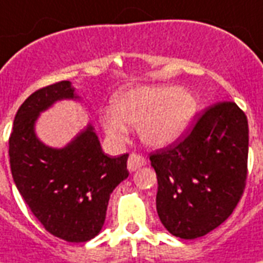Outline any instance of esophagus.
Instances as JSON below:
<instances>
[{"label":"esophagus","instance_id":"1","mask_svg":"<svg viewBox=\"0 0 263 263\" xmlns=\"http://www.w3.org/2000/svg\"><path fill=\"white\" fill-rule=\"evenodd\" d=\"M146 164V160L145 157L140 155H130L129 160H127V169H129L130 172H134L137 169H140L141 166H144Z\"/></svg>","mask_w":263,"mask_h":263}]
</instances>
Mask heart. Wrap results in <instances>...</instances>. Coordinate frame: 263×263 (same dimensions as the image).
Here are the masks:
<instances>
[{
  "mask_svg": "<svg viewBox=\"0 0 263 263\" xmlns=\"http://www.w3.org/2000/svg\"><path fill=\"white\" fill-rule=\"evenodd\" d=\"M196 112L197 101L190 91L172 84L142 86L118 92L112 108L101 111L99 122L114 144L126 140L133 125L146 146L162 149L183 138Z\"/></svg>",
  "mask_w": 263,
  "mask_h": 263,
  "instance_id": "1",
  "label": "heart"
}]
</instances>
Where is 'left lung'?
I'll return each instance as SVG.
<instances>
[{"mask_svg": "<svg viewBox=\"0 0 263 263\" xmlns=\"http://www.w3.org/2000/svg\"><path fill=\"white\" fill-rule=\"evenodd\" d=\"M247 155L249 123L234 102L210 107L185 140L153 153L156 207L169 233L195 239L222 224L243 194Z\"/></svg>", "mask_w": 263, "mask_h": 263, "instance_id": "1", "label": "left lung"}]
</instances>
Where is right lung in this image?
<instances>
[{
	"instance_id": "right-lung-1",
	"label": "right lung",
	"mask_w": 263,
	"mask_h": 263,
	"mask_svg": "<svg viewBox=\"0 0 263 263\" xmlns=\"http://www.w3.org/2000/svg\"><path fill=\"white\" fill-rule=\"evenodd\" d=\"M64 99L80 101L68 80L37 90L20 106L9 138L10 171L24 201L45 230L79 243L103 227L110 195L129 176V155H105L91 123L66 146L45 145L36 134V122L41 112Z\"/></svg>"
}]
</instances>
